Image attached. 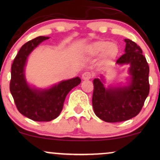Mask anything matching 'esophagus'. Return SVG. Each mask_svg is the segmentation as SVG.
Returning <instances> with one entry per match:
<instances>
[{
	"mask_svg": "<svg viewBox=\"0 0 160 160\" xmlns=\"http://www.w3.org/2000/svg\"><path fill=\"white\" fill-rule=\"evenodd\" d=\"M92 78V74L90 72H84V73L82 74V78L84 80H89V79H91V78Z\"/></svg>",
	"mask_w": 160,
	"mask_h": 160,
	"instance_id": "obj_1",
	"label": "esophagus"
}]
</instances>
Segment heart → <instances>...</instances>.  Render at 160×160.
<instances>
[{
	"instance_id": "1",
	"label": "heart",
	"mask_w": 160,
	"mask_h": 160,
	"mask_svg": "<svg viewBox=\"0 0 160 160\" xmlns=\"http://www.w3.org/2000/svg\"><path fill=\"white\" fill-rule=\"evenodd\" d=\"M85 52L91 57H96L100 54L102 62L108 63L118 55L119 47L115 43L101 40L87 45L85 48Z\"/></svg>"
}]
</instances>
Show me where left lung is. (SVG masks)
Instances as JSON below:
<instances>
[{
  "mask_svg": "<svg viewBox=\"0 0 160 160\" xmlns=\"http://www.w3.org/2000/svg\"><path fill=\"white\" fill-rule=\"evenodd\" d=\"M125 53L117 64H129L130 82L128 86L105 88L102 78L93 80L92 106L95 113L106 122L132 119L140 113L149 93V67L142 49L134 41L124 39Z\"/></svg>",
  "mask_w": 160,
  "mask_h": 160,
  "instance_id": "obj_1",
  "label": "left lung"
}]
</instances>
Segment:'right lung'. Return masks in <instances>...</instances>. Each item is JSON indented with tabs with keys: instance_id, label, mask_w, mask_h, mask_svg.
<instances>
[{
	"instance_id": "obj_1",
	"label": "right lung",
	"mask_w": 160,
	"mask_h": 160,
	"mask_svg": "<svg viewBox=\"0 0 160 160\" xmlns=\"http://www.w3.org/2000/svg\"><path fill=\"white\" fill-rule=\"evenodd\" d=\"M49 37L38 36L25 43L15 57L12 65L10 92L19 113L36 122H49L60 115L68 93L81 83L76 77L62 81L49 89L31 87L26 82L25 66L32 50Z\"/></svg>"
}]
</instances>
